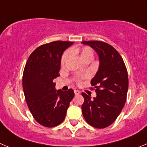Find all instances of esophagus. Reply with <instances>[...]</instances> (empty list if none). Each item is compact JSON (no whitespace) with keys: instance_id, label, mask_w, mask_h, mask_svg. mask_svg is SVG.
<instances>
[{"instance_id":"1","label":"esophagus","mask_w":147,"mask_h":147,"mask_svg":"<svg viewBox=\"0 0 147 147\" xmlns=\"http://www.w3.org/2000/svg\"><path fill=\"white\" fill-rule=\"evenodd\" d=\"M74 92H75V95H79L80 94V91H78V90H75Z\"/></svg>"}]
</instances>
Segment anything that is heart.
I'll return each instance as SVG.
<instances>
[{
	"label": "heart",
	"mask_w": 147,
	"mask_h": 147,
	"mask_svg": "<svg viewBox=\"0 0 147 147\" xmlns=\"http://www.w3.org/2000/svg\"><path fill=\"white\" fill-rule=\"evenodd\" d=\"M70 54H78L80 55V59L82 61H85L86 59H93L94 57V51L90 47H83L82 48L78 47H72L71 49L69 50V51L64 53L62 55L61 60V65H64L67 61L69 58Z\"/></svg>",
	"instance_id": "b5f03b06"
}]
</instances>
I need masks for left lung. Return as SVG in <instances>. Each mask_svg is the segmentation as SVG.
Masks as SVG:
<instances>
[{
	"instance_id": "1",
	"label": "left lung",
	"mask_w": 147,
	"mask_h": 147,
	"mask_svg": "<svg viewBox=\"0 0 147 147\" xmlns=\"http://www.w3.org/2000/svg\"><path fill=\"white\" fill-rule=\"evenodd\" d=\"M98 54V71L91 80L96 97L82 93V113L87 123L96 128L110 126L121 113L126 102L128 75L120 54L114 47L100 41H84Z\"/></svg>"
}]
</instances>
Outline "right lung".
Listing matches in <instances>:
<instances>
[{"mask_svg":"<svg viewBox=\"0 0 147 147\" xmlns=\"http://www.w3.org/2000/svg\"><path fill=\"white\" fill-rule=\"evenodd\" d=\"M73 42L55 41L39 46L30 55L23 72L22 87L26 102L35 120L53 127L65 119L74 91L55 89L53 79L59 76L61 59Z\"/></svg>","mask_w":147,"mask_h":147,"instance_id":"1","label":"right lung"}]
</instances>
